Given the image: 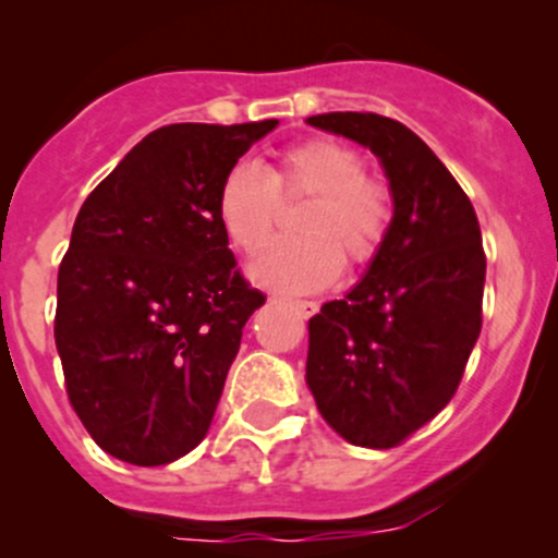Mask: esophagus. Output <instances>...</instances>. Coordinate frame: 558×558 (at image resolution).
<instances>
[{
    "mask_svg": "<svg viewBox=\"0 0 558 558\" xmlns=\"http://www.w3.org/2000/svg\"><path fill=\"white\" fill-rule=\"evenodd\" d=\"M291 311H296L300 318H311V315L318 313V305H315V302H311V300H294V302H291Z\"/></svg>",
    "mask_w": 558,
    "mask_h": 558,
    "instance_id": "obj_1",
    "label": "esophagus"
}]
</instances>
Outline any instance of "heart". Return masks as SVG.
I'll return each instance as SVG.
<instances>
[{
  "label": "heart",
  "instance_id": "obj_1",
  "mask_svg": "<svg viewBox=\"0 0 558 558\" xmlns=\"http://www.w3.org/2000/svg\"><path fill=\"white\" fill-rule=\"evenodd\" d=\"M311 196L296 216L302 234L275 240L258 253L251 272L258 283L286 294L320 291L348 264L369 267L384 253L397 221V194L380 172L364 167L353 145L307 137L278 154L272 170L238 161L218 189V218L245 253L269 240L283 199Z\"/></svg>",
  "mask_w": 558,
  "mask_h": 558
}]
</instances>
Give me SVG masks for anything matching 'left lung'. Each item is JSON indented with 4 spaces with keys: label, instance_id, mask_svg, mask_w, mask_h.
<instances>
[{
    "label": "left lung",
    "instance_id": "1",
    "mask_svg": "<svg viewBox=\"0 0 558 558\" xmlns=\"http://www.w3.org/2000/svg\"><path fill=\"white\" fill-rule=\"evenodd\" d=\"M307 123L367 145L397 194L384 253L345 300L307 320V386L348 442L402 446L451 402L481 335V223L448 167L404 123L378 112H324Z\"/></svg>",
    "mask_w": 558,
    "mask_h": 558
}]
</instances>
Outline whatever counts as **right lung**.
Segmentation results:
<instances>
[{"instance_id": "add662e5", "label": "right lung", "mask_w": 558, "mask_h": 558, "mask_svg": "<svg viewBox=\"0 0 558 558\" xmlns=\"http://www.w3.org/2000/svg\"><path fill=\"white\" fill-rule=\"evenodd\" d=\"M275 126L156 129L77 213L59 267L56 351L72 410L116 459L170 464L210 429L245 320L267 300L229 251L218 189Z\"/></svg>"}]
</instances>
